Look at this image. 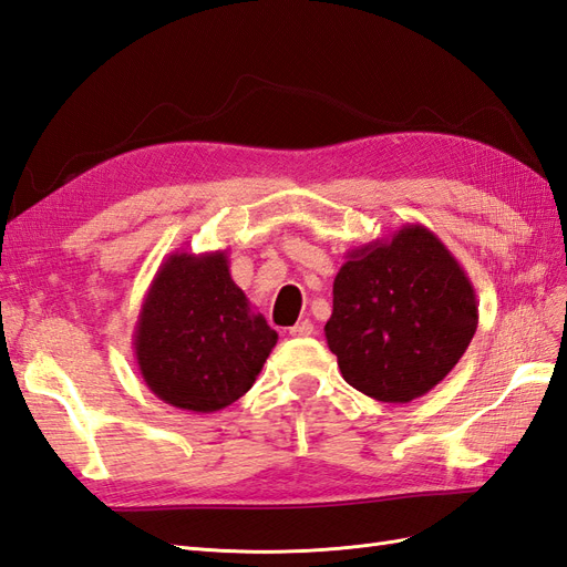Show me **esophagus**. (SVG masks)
Wrapping results in <instances>:
<instances>
[{
    "label": "esophagus",
    "instance_id": "obj_1",
    "mask_svg": "<svg viewBox=\"0 0 567 567\" xmlns=\"http://www.w3.org/2000/svg\"><path fill=\"white\" fill-rule=\"evenodd\" d=\"M288 333L293 336V338H307V336L315 333V323H312L310 319H305V321H300V323H296V326H290Z\"/></svg>",
    "mask_w": 567,
    "mask_h": 567
}]
</instances>
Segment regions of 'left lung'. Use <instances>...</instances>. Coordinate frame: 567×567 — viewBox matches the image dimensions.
<instances>
[{"label": "left lung", "mask_w": 567, "mask_h": 567, "mask_svg": "<svg viewBox=\"0 0 567 567\" xmlns=\"http://www.w3.org/2000/svg\"><path fill=\"white\" fill-rule=\"evenodd\" d=\"M475 329L466 271L431 229L404 225L346 255L323 333L354 390L406 404L456 367Z\"/></svg>", "instance_id": "8db88e82"}]
</instances>
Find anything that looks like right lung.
I'll use <instances>...</instances> for the list:
<instances>
[{
	"label": "right lung",
	"mask_w": 567,
	"mask_h": 567,
	"mask_svg": "<svg viewBox=\"0 0 567 567\" xmlns=\"http://www.w3.org/2000/svg\"><path fill=\"white\" fill-rule=\"evenodd\" d=\"M132 340L158 400L213 414L252 388L279 336L234 284L227 250H177L153 277Z\"/></svg>",
	"instance_id": "1"
}]
</instances>
